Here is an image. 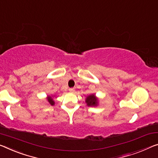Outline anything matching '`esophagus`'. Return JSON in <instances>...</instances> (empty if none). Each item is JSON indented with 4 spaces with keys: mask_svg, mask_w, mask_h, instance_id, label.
<instances>
[{
    "mask_svg": "<svg viewBox=\"0 0 158 158\" xmlns=\"http://www.w3.org/2000/svg\"><path fill=\"white\" fill-rule=\"evenodd\" d=\"M74 91H75V89L74 88H70L69 89L70 93H74Z\"/></svg>",
    "mask_w": 158,
    "mask_h": 158,
    "instance_id": "esophagus-1",
    "label": "esophagus"
}]
</instances>
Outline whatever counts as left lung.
Listing matches in <instances>:
<instances>
[{
  "mask_svg": "<svg viewBox=\"0 0 158 158\" xmlns=\"http://www.w3.org/2000/svg\"><path fill=\"white\" fill-rule=\"evenodd\" d=\"M86 103L88 106H96L98 105V99L95 98L94 94H91L86 98Z\"/></svg>",
  "mask_w": 158,
  "mask_h": 158,
  "instance_id": "left-lung-1",
  "label": "left lung"
}]
</instances>
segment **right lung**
Masks as SVG:
<instances>
[{"label":"right lung","instance_id":"obj_1","mask_svg":"<svg viewBox=\"0 0 158 158\" xmlns=\"http://www.w3.org/2000/svg\"><path fill=\"white\" fill-rule=\"evenodd\" d=\"M47 99H48V102H49V104H51V105H54V101L53 100V99L51 98V97H48Z\"/></svg>","mask_w":158,"mask_h":158}]
</instances>
